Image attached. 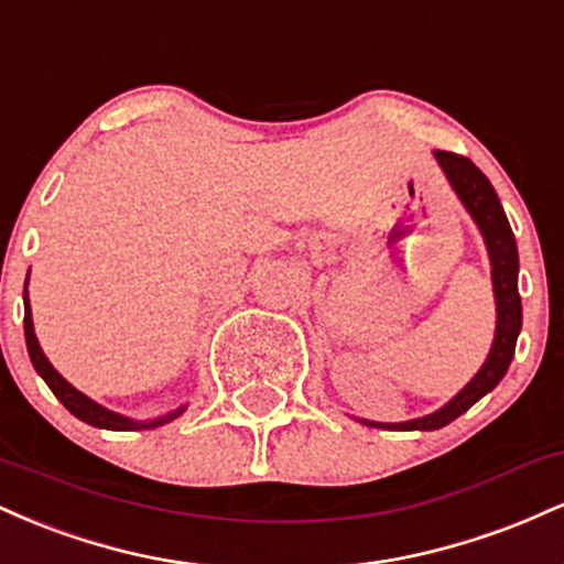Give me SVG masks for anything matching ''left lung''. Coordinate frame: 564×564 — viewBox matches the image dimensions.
Returning <instances> with one entry per match:
<instances>
[{
  "label": "left lung",
  "mask_w": 564,
  "mask_h": 564,
  "mask_svg": "<svg viewBox=\"0 0 564 564\" xmlns=\"http://www.w3.org/2000/svg\"><path fill=\"white\" fill-rule=\"evenodd\" d=\"M437 164L443 166L445 177L462 204L467 206L471 219L480 228L485 246H488L490 257V278H494V294H496V336L494 347H490L488 360H485L475 379L464 387L456 398L448 400L440 411L430 413V416L411 419L403 424H379V422H364L377 430H398V432H413V430H440V426L451 424L453 419L462 416L469 411L482 394H488L498 381L503 379L507 368L514 358L517 336L522 328V302L520 291H517V273H520V257H517V241L514 232L509 228V219L503 215V206L498 200L494 185L485 174L477 170L467 156H458L451 151H435Z\"/></svg>",
  "instance_id": "8db88e82"
}]
</instances>
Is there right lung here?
Returning <instances> with one entry per match:
<instances>
[{
    "instance_id": "add662e5",
    "label": "right lung",
    "mask_w": 564,
    "mask_h": 564,
    "mask_svg": "<svg viewBox=\"0 0 564 564\" xmlns=\"http://www.w3.org/2000/svg\"><path fill=\"white\" fill-rule=\"evenodd\" d=\"M25 286H29V281H25ZM23 328H25V347H29V358H31V364H34L36 373L47 381V387L53 390L55 398L61 400V403L66 405L76 419H82L84 424H93V426H97V430H113V432L156 430V426H161V424L174 422V419L185 411V405H180L177 411L164 413V416L151 419V422H134V419H127V416H121V413L108 411V408H102L100 403H95V400H89L87 394L76 390L74 384H68V381L55 371L53 364H50L47 355L42 352V347H39V339L34 334V321H31L29 289H23Z\"/></svg>"
}]
</instances>
